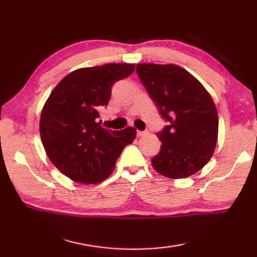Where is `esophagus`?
Wrapping results in <instances>:
<instances>
[{"label": "esophagus", "instance_id": "esophagus-1", "mask_svg": "<svg viewBox=\"0 0 257 257\" xmlns=\"http://www.w3.org/2000/svg\"><path fill=\"white\" fill-rule=\"evenodd\" d=\"M147 134H148V132H140V130H138L137 132L138 137H144V136H146Z\"/></svg>", "mask_w": 257, "mask_h": 257}]
</instances>
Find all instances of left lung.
<instances>
[{"mask_svg":"<svg viewBox=\"0 0 257 257\" xmlns=\"http://www.w3.org/2000/svg\"><path fill=\"white\" fill-rule=\"evenodd\" d=\"M137 74L168 125L157 136L161 150L152 158L157 172L188 178L213 156L219 117L211 95L188 70L174 64H137Z\"/></svg>","mask_w":257,"mask_h":257,"instance_id":"1","label":"left lung"}]
</instances>
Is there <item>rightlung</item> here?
Wrapping results in <instances>:
<instances>
[{
    "label": "right lung",
    "instance_id": "obj_1",
    "mask_svg": "<svg viewBox=\"0 0 257 257\" xmlns=\"http://www.w3.org/2000/svg\"><path fill=\"white\" fill-rule=\"evenodd\" d=\"M135 64H106L76 69L59 81L41 112L40 134L52 163L75 182L107 179L137 132L102 128L99 109L108 105L114 81L135 72Z\"/></svg>",
    "mask_w": 257,
    "mask_h": 257
}]
</instances>
